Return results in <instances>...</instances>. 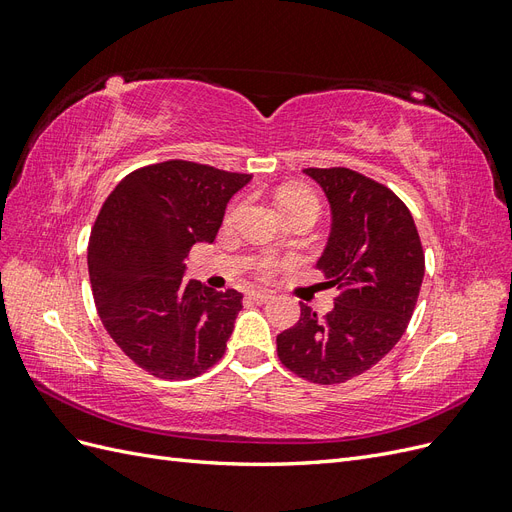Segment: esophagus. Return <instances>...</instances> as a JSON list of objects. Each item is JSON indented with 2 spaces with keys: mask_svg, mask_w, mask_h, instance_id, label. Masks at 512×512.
Segmentation results:
<instances>
[{
  "mask_svg": "<svg viewBox=\"0 0 512 512\" xmlns=\"http://www.w3.org/2000/svg\"><path fill=\"white\" fill-rule=\"evenodd\" d=\"M247 299L254 301V303H267L273 299V294L269 290H250L247 292Z\"/></svg>",
  "mask_w": 512,
  "mask_h": 512,
  "instance_id": "1",
  "label": "esophagus"
}]
</instances>
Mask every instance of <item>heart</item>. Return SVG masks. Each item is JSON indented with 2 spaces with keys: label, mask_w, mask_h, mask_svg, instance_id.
<instances>
[{
  "label": "heart",
  "mask_w": 512,
  "mask_h": 512,
  "mask_svg": "<svg viewBox=\"0 0 512 512\" xmlns=\"http://www.w3.org/2000/svg\"><path fill=\"white\" fill-rule=\"evenodd\" d=\"M299 205H314V207H318L316 196L309 192V190H305V188H286V190H282L280 194H277V207H280V209L299 207ZM277 265H280V262H277L275 258L265 256V258H260L256 262V271L260 275H271L277 269Z\"/></svg>",
  "instance_id": "heart-1"
}]
</instances>
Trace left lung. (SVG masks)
Segmentation results:
<instances>
[{
  "mask_svg": "<svg viewBox=\"0 0 512 512\" xmlns=\"http://www.w3.org/2000/svg\"><path fill=\"white\" fill-rule=\"evenodd\" d=\"M327 196L331 232L316 267L342 294L318 318L277 335V356L316 384H339L374 367L404 335L425 275V256L408 207L382 183L350 168H305Z\"/></svg>",
  "mask_w": 512,
  "mask_h": 512,
  "instance_id": "left-lung-1",
  "label": "left lung"
}]
</instances>
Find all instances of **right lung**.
I'll return each instance as SVG.
<instances>
[{"instance_id":"1","label":"right lung","mask_w":512,"mask_h":512,"mask_svg":"<svg viewBox=\"0 0 512 512\" xmlns=\"http://www.w3.org/2000/svg\"><path fill=\"white\" fill-rule=\"evenodd\" d=\"M252 175L170 160L134 170L104 200L87 247L100 320L130 359L166 380L218 363L243 294L183 282L185 256L213 243Z\"/></svg>"}]
</instances>
